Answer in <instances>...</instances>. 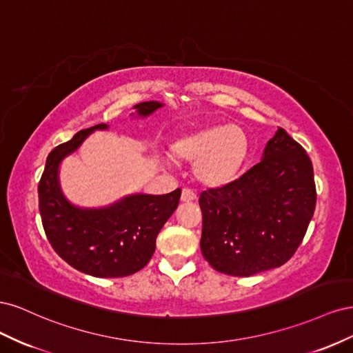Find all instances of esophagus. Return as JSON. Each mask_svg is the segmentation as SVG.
Segmentation results:
<instances>
[{"label": "esophagus", "instance_id": "obj_1", "mask_svg": "<svg viewBox=\"0 0 353 353\" xmlns=\"http://www.w3.org/2000/svg\"><path fill=\"white\" fill-rule=\"evenodd\" d=\"M181 200H183V201H193V200H196V193L193 190L184 188L183 194H181Z\"/></svg>", "mask_w": 353, "mask_h": 353}]
</instances>
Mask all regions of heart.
Returning a JSON list of instances; mask_svg holds the SVG:
<instances>
[{
	"label": "heart",
	"mask_w": 353,
	"mask_h": 353,
	"mask_svg": "<svg viewBox=\"0 0 353 353\" xmlns=\"http://www.w3.org/2000/svg\"><path fill=\"white\" fill-rule=\"evenodd\" d=\"M170 154L194 162V175L201 184L221 187L240 174L249 154V138L236 125H208L179 135L170 145Z\"/></svg>",
	"instance_id": "heart-1"
}]
</instances>
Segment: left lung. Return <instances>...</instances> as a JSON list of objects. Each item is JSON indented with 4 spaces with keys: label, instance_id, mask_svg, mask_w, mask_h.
Returning a JSON list of instances; mask_svg holds the SVG:
<instances>
[{
    "label": "left lung",
    "instance_id": "left-lung-1",
    "mask_svg": "<svg viewBox=\"0 0 353 353\" xmlns=\"http://www.w3.org/2000/svg\"><path fill=\"white\" fill-rule=\"evenodd\" d=\"M315 203L311 159L279 128L259 163L225 185L201 191L203 258L232 276L281 266L301 245Z\"/></svg>",
    "mask_w": 353,
    "mask_h": 353
}]
</instances>
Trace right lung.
<instances>
[{
	"instance_id": "1",
	"label": "right lung",
	"mask_w": 353,
	"mask_h": 353,
	"mask_svg": "<svg viewBox=\"0 0 353 353\" xmlns=\"http://www.w3.org/2000/svg\"><path fill=\"white\" fill-rule=\"evenodd\" d=\"M162 108L157 101L135 104L137 114L148 116ZM100 123L73 135L50 152L38 184L42 227L51 248L74 270L99 279H117L143 270L152 259L157 234L176 209L181 190L162 196L135 194L103 209H79L63 197L59 165Z\"/></svg>"
}]
</instances>
